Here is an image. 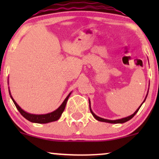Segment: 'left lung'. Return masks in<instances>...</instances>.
I'll list each match as a JSON object with an SVG mask.
<instances>
[{
	"label": "left lung",
	"instance_id": "8db88e82",
	"mask_svg": "<svg viewBox=\"0 0 159 159\" xmlns=\"http://www.w3.org/2000/svg\"><path fill=\"white\" fill-rule=\"evenodd\" d=\"M147 96H146V98H145V99H144V101L143 102V103L144 102H145V100H146V98H147ZM89 102H90V101H89ZM142 103V104H143ZM142 104H141V105H142ZM141 105H140V106H141ZM140 106L138 107V109H137L136 110V111L134 113V114H132V115H130V116H127V117H125V118H122V119H119V120H106V119H103V118H101V117H99V116H96V114H94L93 112V111H92V109H91V107H90V112H91V114H93V116H94L95 117V119L96 120H97L98 121H101V122H105V123H125V122H127V121H129V120H131L132 119V118L133 117V116H134V115H135L136 114H137V112H138V111H139V109H140Z\"/></svg>",
	"mask_w": 159,
	"mask_h": 159
}]
</instances>
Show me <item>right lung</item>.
<instances>
[{
    "instance_id": "right-lung-1",
    "label": "right lung",
    "mask_w": 159,
    "mask_h": 159,
    "mask_svg": "<svg viewBox=\"0 0 159 159\" xmlns=\"http://www.w3.org/2000/svg\"><path fill=\"white\" fill-rule=\"evenodd\" d=\"M9 93H10L11 98H12V100L13 101L16 108L19 110L20 114L22 115L25 119L29 120L30 122H32V123H51V122H54V121H56V120H59L62 114H63V111H64L66 105V102H67V100H68L69 96L71 95V93H70L67 96V97L65 98L63 102L61 104V106L58 107L57 110L53 111V112L48 113V114H29V113H27L26 111L22 110V109L19 107V105L16 102V101L13 99L12 96H11L10 90H9Z\"/></svg>"
}]
</instances>
